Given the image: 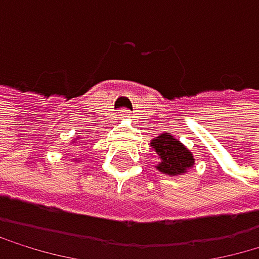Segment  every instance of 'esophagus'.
<instances>
[{
    "label": "esophagus",
    "mask_w": 259,
    "mask_h": 259,
    "mask_svg": "<svg viewBox=\"0 0 259 259\" xmlns=\"http://www.w3.org/2000/svg\"><path fill=\"white\" fill-rule=\"evenodd\" d=\"M118 116H120V118H130V112H128V110H120Z\"/></svg>",
    "instance_id": "esophagus-1"
}]
</instances>
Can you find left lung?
<instances>
[{"mask_svg":"<svg viewBox=\"0 0 259 259\" xmlns=\"http://www.w3.org/2000/svg\"><path fill=\"white\" fill-rule=\"evenodd\" d=\"M151 147L159 155L155 168L163 175H185L191 167H195V155L172 133L165 131L157 138L151 139Z\"/></svg>","mask_w":259,"mask_h":259,"instance_id":"left-lung-1","label":"left lung"}]
</instances>
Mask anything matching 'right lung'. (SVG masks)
Listing matches in <instances>:
<instances>
[{"label":"right lung","mask_w":259,"mask_h":259,"mask_svg":"<svg viewBox=\"0 0 259 259\" xmlns=\"http://www.w3.org/2000/svg\"><path fill=\"white\" fill-rule=\"evenodd\" d=\"M76 139H77V138H76ZM76 139H73V141H71V143H73V144H74V143H76ZM79 141H81V139H79ZM73 160H76V162H77L79 159H73Z\"/></svg>","instance_id":"add662e5"}]
</instances>
